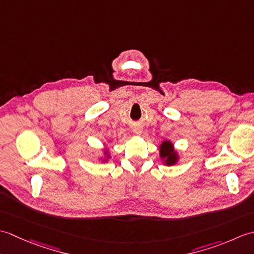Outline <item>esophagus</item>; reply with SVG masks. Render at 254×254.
Listing matches in <instances>:
<instances>
[{
    "mask_svg": "<svg viewBox=\"0 0 254 254\" xmlns=\"http://www.w3.org/2000/svg\"><path fill=\"white\" fill-rule=\"evenodd\" d=\"M133 132L136 133V134H141L142 133V128L139 127H133Z\"/></svg>",
    "mask_w": 254,
    "mask_h": 254,
    "instance_id": "esophagus-1",
    "label": "esophagus"
}]
</instances>
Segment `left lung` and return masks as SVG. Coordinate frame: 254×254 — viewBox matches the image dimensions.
<instances>
[{
  "mask_svg": "<svg viewBox=\"0 0 254 254\" xmlns=\"http://www.w3.org/2000/svg\"><path fill=\"white\" fill-rule=\"evenodd\" d=\"M159 155L166 166L176 165L178 159H179V156H178V153L174 148V144L170 141H164L161 143L159 148Z\"/></svg>",
  "mask_w": 254,
  "mask_h": 254,
  "instance_id": "8db88e82",
  "label": "left lung"
}]
</instances>
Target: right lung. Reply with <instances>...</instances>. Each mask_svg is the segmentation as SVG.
<instances>
[{
	"mask_svg": "<svg viewBox=\"0 0 254 254\" xmlns=\"http://www.w3.org/2000/svg\"><path fill=\"white\" fill-rule=\"evenodd\" d=\"M105 155H106V157H105V159H102V160H106L107 158H109V153H108V150H105Z\"/></svg>",
	"mask_w": 254,
	"mask_h": 254,
	"instance_id": "add662e5",
	"label": "right lung"
}]
</instances>
